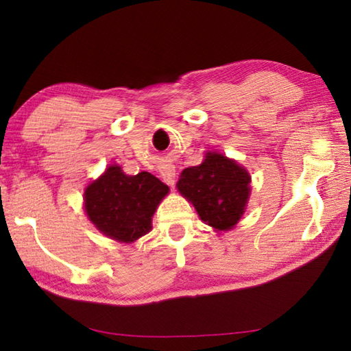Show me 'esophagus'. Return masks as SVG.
Here are the masks:
<instances>
[{
	"mask_svg": "<svg viewBox=\"0 0 351 351\" xmlns=\"http://www.w3.org/2000/svg\"><path fill=\"white\" fill-rule=\"evenodd\" d=\"M176 166L174 165H163L160 168V176L165 180V183H168L169 186H174L176 183Z\"/></svg>",
	"mask_w": 351,
	"mask_h": 351,
	"instance_id": "esophagus-1",
	"label": "esophagus"
}]
</instances>
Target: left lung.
Listing matches in <instances>:
<instances>
[{
	"label": "left lung",
	"mask_w": 351,
	"mask_h": 351,
	"mask_svg": "<svg viewBox=\"0 0 351 351\" xmlns=\"http://www.w3.org/2000/svg\"><path fill=\"white\" fill-rule=\"evenodd\" d=\"M249 183V172L237 162L208 152L202 165L182 171L177 188L196 206L200 219L213 228L228 230L244 213Z\"/></svg>",
	"instance_id": "obj_1"
}]
</instances>
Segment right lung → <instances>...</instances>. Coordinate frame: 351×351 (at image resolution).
Instances as JSON below:
<instances>
[{"mask_svg": "<svg viewBox=\"0 0 351 351\" xmlns=\"http://www.w3.org/2000/svg\"><path fill=\"white\" fill-rule=\"evenodd\" d=\"M169 188L149 172L125 176L118 165L85 189V211L108 238L134 243L151 232L152 215Z\"/></svg>", "mask_w": 351, "mask_h": 351, "instance_id": "obj_1", "label": "right lung"}]
</instances>
